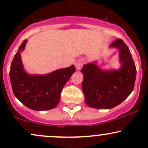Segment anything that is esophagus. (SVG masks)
Listing matches in <instances>:
<instances>
[{"label":"esophagus","instance_id":"34e87169","mask_svg":"<svg viewBox=\"0 0 148 148\" xmlns=\"http://www.w3.org/2000/svg\"><path fill=\"white\" fill-rule=\"evenodd\" d=\"M84 62L82 59H79L75 62V67L77 69H81V67L84 65Z\"/></svg>","mask_w":148,"mask_h":148}]
</instances>
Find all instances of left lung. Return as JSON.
<instances>
[{
  "instance_id": "left-lung-1",
  "label": "left lung",
  "mask_w": 148,
  "mask_h": 148,
  "mask_svg": "<svg viewBox=\"0 0 148 148\" xmlns=\"http://www.w3.org/2000/svg\"><path fill=\"white\" fill-rule=\"evenodd\" d=\"M118 48L122 66L118 70H101L95 64H84L81 72L84 75L82 89L88 106L108 109L121 103L133 91L136 69L128 47L121 39L111 44Z\"/></svg>"
}]
</instances>
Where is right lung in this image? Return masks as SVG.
I'll return each instance as SVG.
<instances>
[{"mask_svg":"<svg viewBox=\"0 0 148 148\" xmlns=\"http://www.w3.org/2000/svg\"><path fill=\"white\" fill-rule=\"evenodd\" d=\"M27 40L18 47L12 62L10 78L14 96L25 106L35 111L55 108L60 99L62 88L75 72V67L60 69L45 75H30L25 72L21 52L24 50Z\"/></svg>","mask_w":148,"mask_h":148,"instance_id":"right-lung-1","label":"right lung"}]
</instances>
